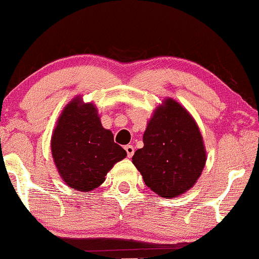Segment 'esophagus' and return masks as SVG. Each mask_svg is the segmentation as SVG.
Instances as JSON below:
<instances>
[{
    "instance_id": "34e87169",
    "label": "esophagus",
    "mask_w": 259,
    "mask_h": 259,
    "mask_svg": "<svg viewBox=\"0 0 259 259\" xmlns=\"http://www.w3.org/2000/svg\"><path fill=\"white\" fill-rule=\"evenodd\" d=\"M125 151H126V153H127V157H132L133 155H134V146H133V145H126V146H125Z\"/></svg>"
}]
</instances>
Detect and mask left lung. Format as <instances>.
<instances>
[{"label": "left lung", "instance_id": "obj_1", "mask_svg": "<svg viewBox=\"0 0 259 259\" xmlns=\"http://www.w3.org/2000/svg\"><path fill=\"white\" fill-rule=\"evenodd\" d=\"M144 147L133 163L145 184L160 197L175 198L192 188L206 161L205 147L193 116L175 99L157 107L144 133Z\"/></svg>", "mask_w": 259, "mask_h": 259}]
</instances>
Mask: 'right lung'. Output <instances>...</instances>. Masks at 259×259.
<instances>
[{"instance_id": "obj_1", "label": "right lung", "mask_w": 259, "mask_h": 259, "mask_svg": "<svg viewBox=\"0 0 259 259\" xmlns=\"http://www.w3.org/2000/svg\"><path fill=\"white\" fill-rule=\"evenodd\" d=\"M51 153L65 183L79 192L101 186L112 167L126 156L112 132L102 126L95 104L83 103L81 97L73 98L59 116Z\"/></svg>"}]
</instances>
